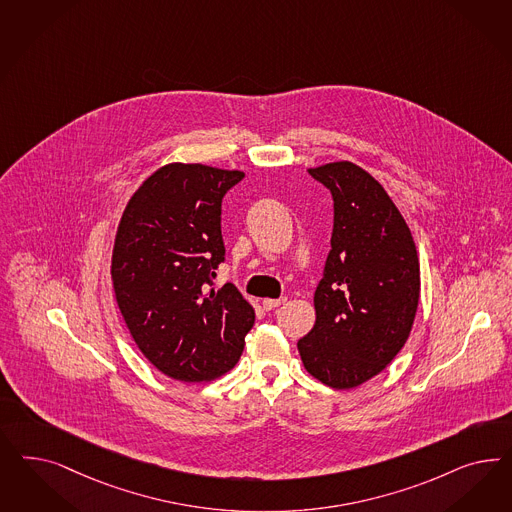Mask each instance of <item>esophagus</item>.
Segmentation results:
<instances>
[{"mask_svg":"<svg viewBox=\"0 0 512 512\" xmlns=\"http://www.w3.org/2000/svg\"><path fill=\"white\" fill-rule=\"evenodd\" d=\"M284 301H286V297H281V299H264V301H262V305H264L265 311H273V309L281 307Z\"/></svg>","mask_w":512,"mask_h":512,"instance_id":"esophagus-1","label":"esophagus"}]
</instances>
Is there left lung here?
Segmentation results:
<instances>
[{"instance_id": "left-lung-1", "label": "left lung", "mask_w": 512, "mask_h": 512, "mask_svg": "<svg viewBox=\"0 0 512 512\" xmlns=\"http://www.w3.org/2000/svg\"><path fill=\"white\" fill-rule=\"evenodd\" d=\"M333 198L316 322L297 341L314 379L348 390L379 375L409 339L420 297L413 235L386 190L352 162L309 169Z\"/></svg>"}]
</instances>
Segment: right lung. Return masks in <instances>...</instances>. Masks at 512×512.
<instances>
[{"label":"right lung","mask_w":512,"mask_h":512,"mask_svg":"<svg viewBox=\"0 0 512 512\" xmlns=\"http://www.w3.org/2000/svg\"><path fill=\"white\" fill-rule=\"evenodd\" d=\"M243 171L167 164L128 201L111 277L135 345L182 382L226 375L239 362L254 309L233 284L215 290L224 262L222 199Z\"/></svg>","instance_id":"obj_1"}]
</instances>
